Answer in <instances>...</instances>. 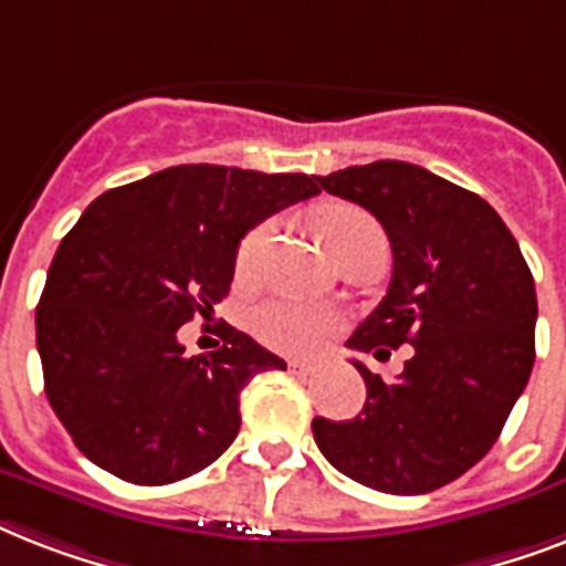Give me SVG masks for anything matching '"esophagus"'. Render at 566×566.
Listing matches in <instances>:
<instances>
[{
	"label": "esophagus",
	"mask_w": 566,
	"mask_h": 566,
	"mask_svg": "<svg viewBox=\"0 0 566 566\" xmlns=\"http://www.w3.org/2000/svg\"><path fill=\"white\" fill-rule=\"evenodd\" d=\"M287 367H291L293 373H302V376H308V373L317 370L314 364H311V361H300V358H291V361H287Z\"/></svg>",
	"instance_id": "1"
}]
</instances>
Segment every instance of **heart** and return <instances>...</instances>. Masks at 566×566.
I'll return each mask as SVG.
<instances>
[{
  "label": "heart",
  "instance_id": "obj_1",
  "mask_svg": "<svg viewBox=\"0 0 566 566\" xmlns=\"http://www.w3.org/2000/svg\"><path fill=\"white\" fill-rule=\"evenodd\" d=\"M314 229L319 240L326 243L328 252L335 255L337 249L355 238L373 234L381 238L376 222L353 205H323L314 213ZM270 238V226H258L240 240L238 247V273L249 275L255 270L258 258L264 252V243ZM340 326V317L335 311L323 308V305H308V302L296 300H270L252 314V332L264 346L275 353L287 355H308L317 353L319 346L326 344L328 337L335 335Z\"/></svg>",
  "mask_w": 566,
  "mask_h": 566
}]
</instances>
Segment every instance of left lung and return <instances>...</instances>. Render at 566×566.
<instances>
[{
  "mask_svg": "<svg viewBox=\"0 0 566 566\" xmlns=\"http://www.w3.org/2000/svg\"><path fill=\"white\" fill-rule=\"evenodd\" d=\"M361 205L394 249L385 300L346 340L355 353L411 358L396 378L353 361L367 385L355 420L314 417L319 452L373 491H438L496 443L535 364V279L482 196L417 164L373 161L317 176Z\"/></svg>",
  "mask_w": 566,
  "mask_h": 566,
  "instance_id": "left-lung-1",
  "label": "left lung"
}]
</instances>
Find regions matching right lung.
Masks as SVG:
<instances>
[{
	"mask_svg": "<svg viewBox=\"0 0 566 566\" xmlns=\"http://www.w3.org/2000/svg\"><path fill=\"white\" fill-rule=\"evenodd\" d=\"M317 193L305 172L181 164L87 205L52 258L34 323L49 405L93 464L170 484L231 447L240 390L287 364L229 323L213 353L188 358L179 328L229 293L249 229Z\"/></svg>",
	"mask_w": 566,
	"mask_h": 566,
	"instance_id": "add662e5",
	"label": "right lung"
}]
</instances>
